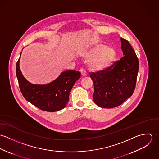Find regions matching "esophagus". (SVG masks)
Returning a JSON list of instances; mask_svg holds the SVG:
<instances>
[{
	"label": "esophagus",
	"instance_id": "34e87169",
	"mask_svg": "<svg viewBox=\"0 0 159 159\" xmlns=\"http://www.w3.org/2000/svg\"><path fill=\"white\" fill-rule=\"evenodd\" d=\"M80 72H81V76H82L84 77V76H86V71H85L84 69L80 70Z\"/></svg>",
	"mask_w": 159,
	"mask_h": 159
}]
</instances>
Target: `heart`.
<instances>
[{
    "label": "heart",
    "instance_id": "obj_1",
    "mask_svg": "<svg viewBox=\"0 0 159 159\" xmlns=\"http://www.w3.org/2000/svg\"><path fill=\"white\" fill-rule=\"evenodd\" d=\"M81 55L86 58L93 56L89 62V68L95 72H99L109 68L113 63L116 52L111 47L106 48L103 45H97L89 51L83 52Z\"/></svg>",
    "mask_w": 159,
    "mask_h": 159
}]
</instances>
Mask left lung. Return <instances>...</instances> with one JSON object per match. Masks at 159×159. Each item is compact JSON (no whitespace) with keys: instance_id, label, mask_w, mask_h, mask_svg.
Returning a JSON list of instances; mask_svg holds the SVG:
<instances>
[{"instance_id":"left-lung-1","label":"left lung","mask_w":159,"mask_h":159,"mask_svg":"<svg viewBox=\"0 0 159 159\" xmlns=\"http://www.w3.org/2000/svg\"><path fill=\"white\" fill-rule=\"evenodd\" d=\"M123 57L105 70L90 73L93 81L95 103L104 108L120 105L135 89L139 62L130 43L121 38Z\"/></svg>"}]
</instances>
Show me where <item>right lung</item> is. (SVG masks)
Instances as JSON below:
<instances>
[{"label": "right lung", "instance_id": "add662e5", "mask_svg": "<svg viewBox=\"0 0 159 159\" xmlns=\"http://www.w3.org/2000/svg\"><path fill=\"white\" fill-rule=\"evenodd\" d=\"M20 57L16 63V73L21 92L27 101L39 109L54 112L64 108L69 100V94L81 73L75 70L63 71L52 82L46 84H34L29 82L20 68Z\"/></svg>", "mask_w": 159, "mask_h": 159}]
</instances>
